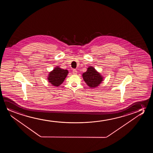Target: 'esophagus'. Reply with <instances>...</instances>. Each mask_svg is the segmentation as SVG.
<instances>
[{"instance_id": "34e87169", "label": "esophagus", "mask_w": 153, "mask_h": 153, "mask_svg": "<svg viewBox=\"0 0 153 153\" xmlns=\"http://www.w3.org/2000/svg\"><path fill=\"white\" fill-rule=\"evenodd\" d=\"M77 73V71L76 69H74L73 70V73L74 74H76Z\"/></svg>"}]
</instances>
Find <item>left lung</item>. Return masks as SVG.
Segmentation results:
<instances>
[{
    "label": "left lung",
    "mask_w": 153,
    "mask_h": 153,
    "mask_svg": "<svg viewBox=\"0 0 153 153\" xmlns=\"http://www.w3.org/2000/svg\"><path fill=\"white\" fill-rule=\"evenodd\" d=\"M82 76L84 81L90 88H96L103 80V76L91 66L88 67L87 71L82 74Z\"/></svg>",
    "instance_id": "1"
}]
</instances>
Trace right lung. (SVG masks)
<instances>
[{
    "instance_id": "right-lung-1",
    "label": "right lung",
    "mask_w": 153,
    "mask_h": 153,
    "mask_svg": "<svg viewBox=\"0 0 153 153\" xmlns=\"http://www.w3.org/2000/svg\"><path fill=\"white\" fill-rule=\"evenodd\" d=\"M68 74V71L67 70L62 69L57 66L48 74V82L53 86L57 87L63 83Z\"/></svg>"
}]
</instances>
